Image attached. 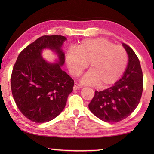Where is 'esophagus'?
<instances>
[{
  "label": "esophagus",
  "instance_id": "34e87169",
  "mask_svg": "<svg viewBox=\"0 0 154 154\" xmlns=\"http://www.w3.org/2000/svg\"><path fill=\"white\" fill-rule=\"evenodd\" d=\"M82 85H80L79 83H78L77 82H75V84H74V88L75 89H80V88H82Z\"/></svg>",
  "mask_w": 154,
  "mask_h": 154
}]
</instances>
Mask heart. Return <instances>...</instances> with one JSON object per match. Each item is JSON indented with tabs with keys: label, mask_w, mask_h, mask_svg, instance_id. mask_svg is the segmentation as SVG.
Instances as JSON below:
<instances>
[{
	"label": "heart",
	"mask_w": 154,
	"mask_h": 154,
	"mask_svg": "<svg viewBox=\"0 0 154 154\" xmlns=\"http://www.w3.org/2000/svg\"><path fill=\"white\" fill-rule=\"evenodd\" d=\"M72 75L77 77L90 63L91 71L82 78L87 84L100 86L113 84L123 74L128 64V54L124 48L105 38L82 41L77 48H71L66 54Z\"/></svg>",
	"instance_id": "heart-1"
}]
</instances>
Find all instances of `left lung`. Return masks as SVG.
<instances>
[{"label": "left lung", "mask_w": 154, "mask_h": 154, "mask_svg": "<svg viewBox=\"0 0 154 154\" xmlns=\"http://www.w3.org/2000/svg\"><path fill=\"white\" fill-rule=\"evenodd\" d=\"M128 56L124 74L112 87L95 91L89 104L91 112L106 122H118L128 117L139 105L143 89V77L139 60L132 49L123 43Z\"/></svg>", "instance_id": "left-lung-1"}]
</instances>
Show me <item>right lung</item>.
Masks as SVG:
<instances>
[{
  "label": "right lung",
  "instance_id": "add662e5",
  "mask_svg": "<svg viewBox=\"0 0 154 154\" xmlns=\"http://www.w3.org/2000/svg\"><path fill=\"white\" fill-rule=\"evenodd\" d=\"M64 36L45 35L20 52L11 76L12 95L21 113L32 122L44 123L58 116L72 92L74 80L61 69L64 54L61 49ZM49 48L57 52L58 63L49 64L41 51Z\"/></svg>",
  "mask_w": 154,
  "mask_h": 154
}]
</instances>
